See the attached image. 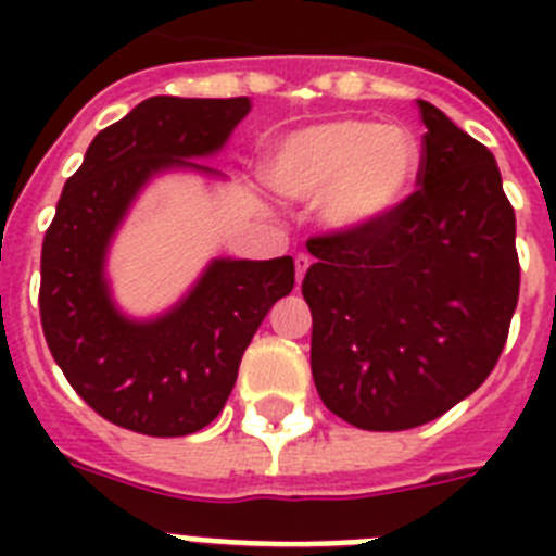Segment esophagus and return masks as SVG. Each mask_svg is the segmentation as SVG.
<instances>
[{
    "instance_id": "obj_1",
    "label": "esophagus",
    "mask_w": 556,
    "mask_h": 556,
    "mask_svg": "<svg viewBox=\"0 0 556 556\" xmlns=\"http://www.w3.org/2000/svg\"><path fill=\"white\" fill-rule=\"evenodd\" d=\"M308 267H312V258H308L306 253L294 255V273H298V283H301L303 278H306V269Z\"/></svg>"
}]
</instances>
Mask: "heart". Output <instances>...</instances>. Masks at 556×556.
Segmentation results:
<instances>
[{"label": "heart", "instance_id": "1", "mask_svg": "<svg viewBox=\"0 0 556 556\" xmlns=\"http://www.w3.org/2000/svg\"><path fill=\"white\" fill-rule=\"evenodd\" d=\"M420 144L406 127L333 119L303 127L275 147L267 180L289 200L320 198V217L339 233L384 223L409 200Z\"/></svg>", "mask_w": 556, "mask_h": 556}]
</instances>
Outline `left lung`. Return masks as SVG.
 <instances>
[{"mask_svg": "<svg viewBox=\"0 0 556 556\" xmlns=\"http://www.w3.org/2000/svg\"><path fill=\"white\" fill-rule=\"evenodd\" d=\"M417 111L409 200L372 228L306 242L314 387L365 431L415 429L479 390L518 306L515 211L493 152L431 102Z\"/></svg>", "mask_w": 556, "mask_h": 556, "instance_id": "1", "label": "left lung"}]
</instances>
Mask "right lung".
I'll return each instance as SVG.
<instances>
[{"mask_svg":"<svg viewBox=\"0 0 556 556\" xmlns=\"http://www.w3.org/2000/svg\"><path fill=\"white\" fill-rule=\"evenodd\" d=\"M248 97H150L100 130L66 180L41 248V328L66 381L100 417L150 437H186L223 412L250 339L292 292V255L211 264L189 298L150 323L111 303L105 250L141 186L225 144Z\"/></svg>","mask_w":556,"mask_h":556,"instance_id":"right-lung-1","label":"right lung"}]
</instances>
